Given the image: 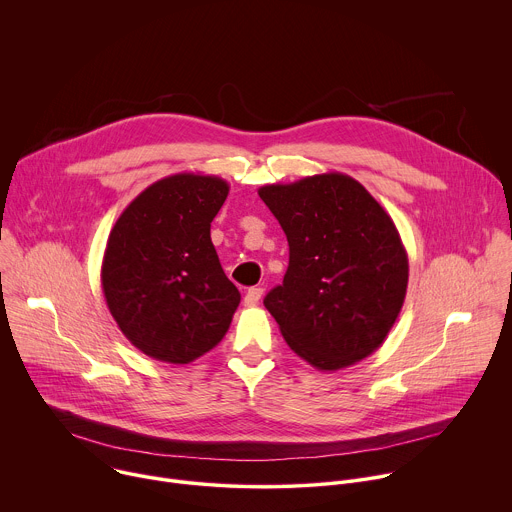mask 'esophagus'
Listing matches in <instances>:
<instances>
[{"label": "esophagus", "instance_id": "34e87169", "mask_svg": "<svg viewBox=\"0 0 512 512\" xmlns=\"http://www.w3.org/2000/svg\"><path fill=\"white\" fill-rule=\"evenodd\" d=\"M262 288H248V292L244 294V304L246 306H256L258 304V300L262 298Z\"/></svg>", "mask_w": 512, "mask_h": 512}]
</instances>
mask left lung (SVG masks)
<instances>
[{
    "mask_svg": "<svg viewBox=\"0 0 512 512\" xmlns=\"http://www.w3.org/2000/svg\"><path fill=\"white\" fill-rule=\"evenodd\" d=\"M258 196L290 246L284 282L264 298L288 346L326 372L370 356L394 326L408 286V256L392 218L340 172L268 184Z\"/></svg>",
    "mask_w": 512,
    "mask_h": 512,
    "instance_id": "left-lung-1",
    "label": "left lung"
}]
</instances>
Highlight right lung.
Instances as JSON below:
<instances>
[{
	"label": "right lung",
	"mask_w": 512,
	"mask_h": 512,
	"mask_svg": "<svg viewBox=\"0 0 512 512\" xmlns=\"http://www.w3.org/2000/svg\"><path fill=\"white\" fill-rule=\"evenodd\" d=\"M228 192L218 176L162 178L128 204L110 232L106 304L124 336L154 360L188 364L230 328L240 292L210 238Z\"/></svg>",
	"instance_id": "add662e5"
}]
</instances>
